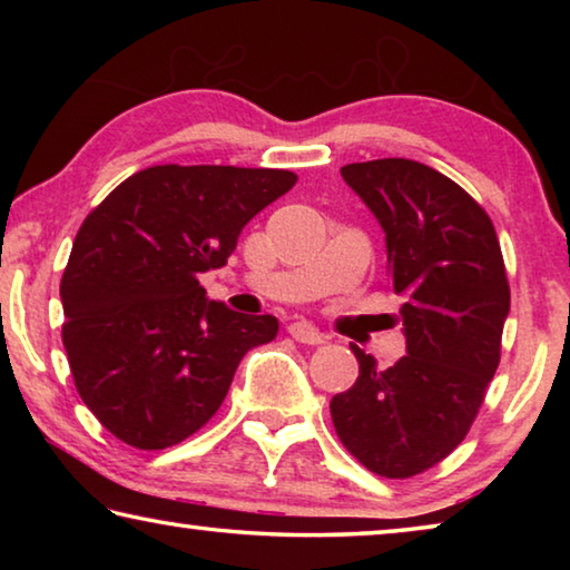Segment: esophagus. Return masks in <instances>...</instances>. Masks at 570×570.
<instances>
[{"mask_svg":"<svg viewBox=\"0 0 570 570\" xmlns=\"http://www.w3.org/2000/svg\"><path fill=\"white\" fill-rule=\"evenodd\" d=\"M288 334H292L294 340L302 342V344H322L324 342V334L308 322L288 324Z\"/></svg>","mask_w":570,"mask_h":570,"instance_id":"esophagus-1","label":"esophagus"}]
</instances>
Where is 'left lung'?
<instances>
[{"label": "left lung", "instance_id": "left-lung-1", "mask_svg": "<svg viewBox=\"0 0 570 570\" xmlns=\"http://www.w3.org/2000/svg\"><path fill=\"white\" fill-rule=\"evenodd\" d=\"M342 178L384 230L407 354L377 370L352 344L360 377L330 410L366 470L402 480L465 440L500 364L510 286L493 220L455 180L407 158L350 163Z\"/></svg>", "mask_w": 570, "mask_h": 570}]
</instances>
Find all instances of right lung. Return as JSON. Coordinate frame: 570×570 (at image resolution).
<instances>
[{"mask_svg": "<svg viewBox=\"0 0 570 570\" xmlns=\"http://www.w3.org/2000/svg\"><path fill=\"white\" fill-rule=\"evenodd\" d=\"M292 170L153 166L122 180L77 230L60 298L75 387L102 428L138 450L198 432L272 314L210 302L198 276L226 266L240 230L292 190Z\"/></svg>", "mask_w": 570, "mask_h": 570, "instance_id": "right-lung-1", "label": "right lung"}]
</instances>
